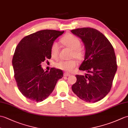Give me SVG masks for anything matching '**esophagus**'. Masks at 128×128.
<instances>
[{"label": "esophagus", "instance_id": "1", "mask_svg": "<svg viewBox=\"0 0 128 128\" xmlns=\"http://www.w3.org/2000/svg\"><path fill=\"white\" fill-rule=\"evenodd\" d=\"M71 75H70V74H69V73L68 72H64V76H70Z\"/></svg>", "mask_w": 128, "mask_h": 128}]
</instances>
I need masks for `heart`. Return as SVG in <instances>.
Listing matches in <instances>:
<instances>
[{
  "instance_id": "obj_1",
  "label": "heart",
  "mask_w": 128,
  "mask_h": 128,
  "mask_svg": "<svg viewBox=\"0 0 128 128\" xmlns=\"http://www.w3.org/2000/svg\"><path fill=\"white\" fill-rule=\"evenodd\" d=\"M61 42L66 47L72 50V56L78 59H81L84 56L83 48L81 47V42L77 37L72 34H67L61 39ZM59 53V46L56 42H54L50 47V54L52 58H56ZM77 62L75 60H59L56 63V66L66 72H72L76 66Z\"/></svg>"
}]
</instances>
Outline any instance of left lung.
<instances>
[{"label": "left lung", "instance_id": "8db88e82", "mask_svg": "<svg viewBox=\"0 0 128 128\" xmlns=\"http://www.w3.org/2000/svg\"><path fill=\"white\" fill-rule=\"evenodd\" d=\"M71 32L85 46V59L78 69L87 72L76 75L77 80L72 90L84 101L98 102L109 93L117 70L114 48L104 35L96 29L84 28Z\"/></svg>", "mask_w": 128, "mask_h": 128}]
</instances>
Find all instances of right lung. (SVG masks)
<instances>
[{"label":"right lung","mask_w":128,"mask_h":128,"mask_svg":"<svg viewBox=\"0 0 128 128\" xmlns=\"http://www.w3.org/2000/svg\"><path fill=\"white\" fill-rule=\"evenodd\" d=\"M64 31L44 30L25 37L16 47L12 64L18 90L33 102H40L50 96L57 81L63 77L61 70L44 71L42 62L51 58L52 44Z\"/></svg>","instance_id":"1"}]
</instances>
